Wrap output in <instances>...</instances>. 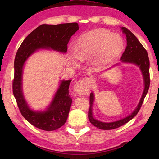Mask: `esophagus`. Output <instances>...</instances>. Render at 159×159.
I'll return each mask as SVG.
<instances>
[{
  "mask_svg": "<svg viewBox=\"0 0 159 159\" xmlns=\"http://www.w3.org/2000/svg\"><path fill=\"white\" fill-rule=\"evenodd\" d=\"M88 88V83L85 78H84V79H80L79 81L76 82L74 87V90L78 94V95H83L87 93Z\"/></svg>",
  "mask_w": 159,
  "mask_h": 159,
  "instance_id": "1",
  "label": "esophagus"
}]
</instances>
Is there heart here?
I'll return each instance as SVG.
<instances>
[{"label": "heart", "mask_w": 159, "mask_h": 159, "mask_svg": "<svg viewBox=\"0 0 159 159\" xmlns=\"http://www.w3.org/2000/svg\"><path fill=\"white\" fill-rule=\"evenodd\" d=\"M124 43L122 38L106 29H97L83 35L77 40L75 56L84 61L97 55L95 64L104 66L116 58L122 52Z\"/></svg>", "instance_id": "b5f03b06"}]
</instances>
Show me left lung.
Returning a JSON list of instances; mask_svg holds the SVG:
<instances>
[{
	"instance_id": "8db88e82",
	"label": "left lung",
	"mask_w": 159,
	"mask_h": 159,
	"mask_svg": "<svg viewBox=\"0 0 159 159\" xmlns=\"http://www.w3.org/2000/svg\"><path fill=\"white\" fill-rule=\"evenodd\" d=\"M120 30L122 31V33L126 36V40H127V46H126L124 52L123 53L120 59L124 62L135 64L140 68L144 76L145 85L144 90L138 107L130 116L123 118L121 120L111 123L101 122L93 118L92 107L94 101V95L93 93H91L90 95V108L88 110V118H89L90 122L94 126H95L99 129H101V130H112V129L119 128L120 126L125 124L126 123L130 121L131 119H133L138 114L139 109H140L150 85L149 60L146 49L130 30H128V29L125 27H122Z\"/></svg>"
}]
</instances>
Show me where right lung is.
<instances>
[{
  "label": "right lung",
  "mask_w": 159,
  "mask_h": 159,
  "mask_svg": "<svg viewBox=\"0 0 159 159\" xmlns=\"http://www.w3.org/2000/svg\"><path fill=\"white\" fill-rule=\"evenodd\" d=\"M78 24L66 23L57 25H42L31 32L21 43L15 58V74L12 92L21 115L35 127L46 131L61 128L66 123L72 99L69 94L71 80H62L60 88L47 111H34L29 109L21 91L22 68L26 59L34 51L41 48H50L66 52L67 44L71 36L79 30Z\"/></svg>",
  "instance_id": "add662e5"
}]
</instances>
